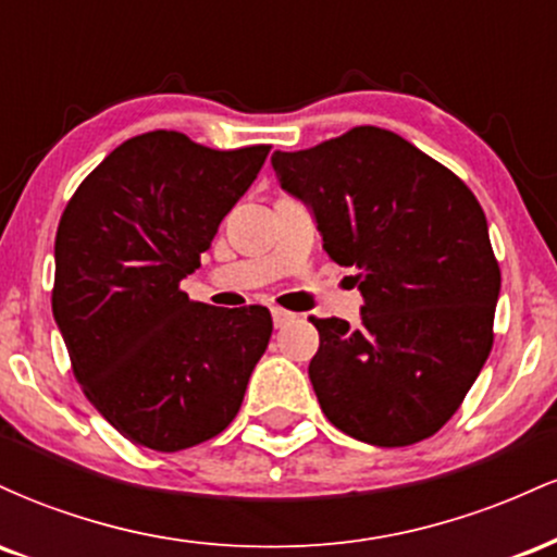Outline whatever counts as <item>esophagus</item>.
I'll return each mask as SVG.
<instances>
[{
  "instance_id": "1",
  "label": "esophagus",
  "mask_w": 557,
  "mask_h": 557,
  "mask_svg": "<svg viewBox=\"0 0 557 557\" xmlns=\"http://www.w3.org/2000/svg\"><path fill=\"white\" fill-rule=\"evenodd\" d=\"M272 319H274V327H283V324L290 322L293 314H290V311L280 309V306H274V309H272Z\"/></svg>"
}]
</instances>
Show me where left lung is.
<instances>
[{
  "mask_svg": "<svg viewBox=\"0 0 557 557\" xmlns=\"http://www.w3.org/2000/svg\"><path fill=\"white\" fill-rule=\"evenodd\" d=\"M287 194L314 209L324 251L356 267L359 327L311 317L317 400L337 430L380 447L432 437L487 361L500 267L476 196L385 127L274 151Z\"/></svg>",
  "mask_w": 557,
  "mask_h": 557,
  "instance_id": "left-lung-1",
  "label": "left lung"
}]
</instances>
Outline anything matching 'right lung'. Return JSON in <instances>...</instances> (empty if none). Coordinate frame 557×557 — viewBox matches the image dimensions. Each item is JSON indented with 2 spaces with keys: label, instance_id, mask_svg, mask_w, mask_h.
Listing matches in <instances>:
<instances>
[{
  "label": "right lung",
  "instance_id": "right-lung-1",
  "mask_svg": "<svg viewBox=\"0 0 557 557\" xmlns=\"http://www.w3.org/2000/svg\"><path fill=\"white\" fill-rule=\"evenodd\" d=\"M267 154V144L220 151L177 131L140 133L62 212L54 322L86 398L131 443L185 450L240 411L270 343V309H216L181 283Z\"/></svg>",
  "mask_w": 557,
  "mask_h": 557
}]
</instances>
